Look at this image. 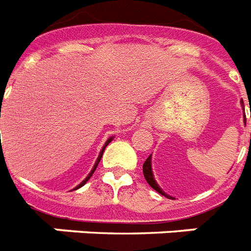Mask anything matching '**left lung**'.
<instances>
[{"label":"left lung","mask_w":251,"mask_h":251,"mask_svg":"<svg viewBox=\"0 0 251 251\" xmlns=\"http://www.w3.org/2000/svg\"><path fill=\"white\" fill-rule=\"evenodd\" d=\"M242 105H244V103H242ZM245 122H246V119H245ZM142 171H144V176H145V179H146V181H148V184H149V185L151 186L154 190H157L158 193L162 194V196H166L167 198H171L170 196H167V194L164 193L163 190L160 189L159 186H158L157 182H155V180H154L153 172H151V155H149V157H148V159L144 162Z\"/></svg>","instance_id":"obj_1"}]
</instances>
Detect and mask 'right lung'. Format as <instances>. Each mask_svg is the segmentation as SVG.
<instances>
[{"label":"right lung","instance_id":"add662e5","mask_svg":"<svg viewBox=\"0 0 251 251\" xmlns=\"http://www.w3.org/2000/svg\"><path fill=\"white\" fill-rule=\"evenodd\" d=\"M111 140H113V138H109V140H107V141H106V144H105V146H103V148H102V150H101V153H100V157L97 158V160H96V164H94V167H93V170H92L91 171V174H89V175L87 176V177H85V180H83V181H81V184H79V186H76L75 189H79L80 186H83L84 184H85V182L88 181V180L91 179V176L93 175V172L96 171V168H97V166H98V163H100V160H101V158H102V154H103V151H105V149H106V146L109 145L110 142H111Z\"/></svg>","mask_w":251,"mask_h":251}]
</instances>
